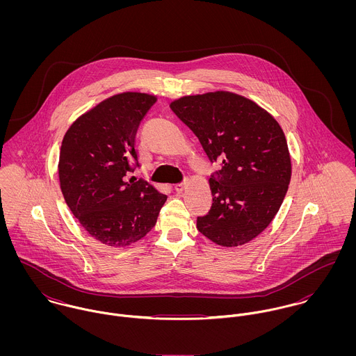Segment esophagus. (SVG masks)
I'll return each mask as SVG.
<instances>
[{"label":"esophagus","instance_id":"esophagus-1","mask_svg":"<svg viewBox=\"0 0 356 356\" xmlns=\"http://www.w3.org/2000/svg\"><path fill=\"white\" fill-rule=\"evenodd\" d=\"M185 188H186V182H181V184H177V185L174 186L175 192H178V193H182Z\"/></svg>","mask_w":356,"mask_h":356}]
</instances>
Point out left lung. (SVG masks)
I'll return each mask as SVG.
<instances>
[{
	"mask_svg": "<svg viewBox=\"0 0 356 356\" xmlns=\"http://www.w3.org/2000/svg\"><path fill=\"white\" fill-rule=\"evenodd\" d=\"M195 133L211 163L212 205L197 229L222 247H238L274 219L288 192L292 165L278 122L256 102L230 92L185 96L170 104Z\"/></svg>",
	"mask_w": 356,
	"mask_h": 356,
	"instance_id": "left-lung-1",
	"label": "left lung"
}]
</instances>
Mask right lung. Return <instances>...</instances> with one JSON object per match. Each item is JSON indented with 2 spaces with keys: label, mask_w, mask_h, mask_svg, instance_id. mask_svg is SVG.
<instances>
[{
  "label": "right lung",
  "mask_w": 356,
  "mask_h": 356,
  "mask_svg": "<svg viewBox=\"0 0 356 356\" xmlns=\"http://www.w3.org/2000/svg\"><path fill=\"white\" fill-rule=\"evenodd\" d=\"M156 97L115 95L79 116L60 149L64 200L83 229L109 247H127L156 225L167 196L144 179L127 181L140 167L136 134Z\"/></svg>",
  "instance_id": "right-lung-1"
}]
</instances>
